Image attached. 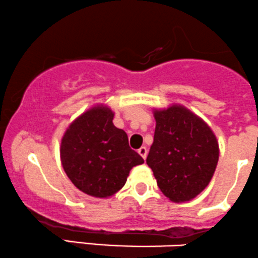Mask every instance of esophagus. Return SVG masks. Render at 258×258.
Wrapping results in <instances>:
<instances>
[{
	"mask_svg": "<svg viewBox=\"0 0 258 258\" xmlns=\"http://www.w3.org/2000/svg\"><path fill=\"white\" fill-rule=\"evenodd\" d=\"M139 154H140V156L142 157V158L144 159H146V157H147V148L145 147V146H142V147H140L139 148Z\"/></svg>",
	"mask_w": 258,
	"mask_h": 258,
	"instance_id": "1",
	"label": "esophagus"
}]
</instances>
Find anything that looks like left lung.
Returning a JSON list of instances; mask_svg holds the SVG:
<instances>
[{
    "label": "left lung",
    "mask_w": 258,
    "mask_h": 258,
    "mask_svg": "<svg viewBox=\"0 0 258 258\" xmlns=\"http://www.w3.org/2000/svg\"><path fill=\"white\" fill-rule=\"evenodd\" d=\"M154 118L156 130L147 165L170 201H190L208 186L216 169V136L207 123L182 106L156 111Z\"/></svg>",
    "instance_id": "left-lung-1"
}]
</instances>
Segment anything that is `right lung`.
Returning <instances> with one entry per match:
<instances>
[{
	"instance_id": "1",
	"label": "right lung",
	"mask_w": 258,
	"mask_h": 258,
	"mask_svg": "<svg viewBox=\"0 0 258 258\" xmlns=\"http://www.w3.org/2000/svg\"><path fill=\"white\" fill-rule=\"evenodd\" d=\"M110 108L98 106L78 117L61 140V163L72 183L87 195L106 198L125 184L130 169L144 159L129 147L128 135L112 123Z\"/></svg>"
}]
</instances>
